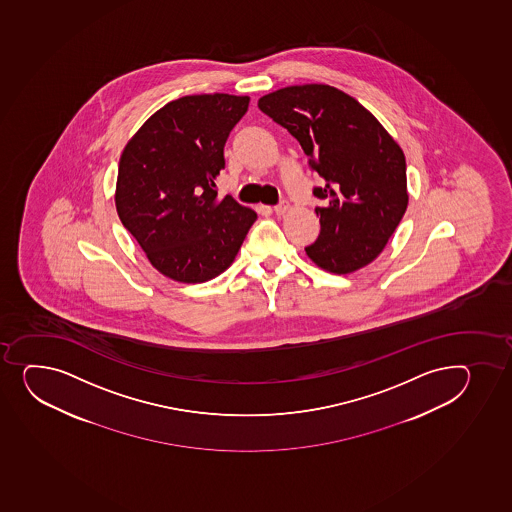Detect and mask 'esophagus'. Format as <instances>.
Segmentation results:
<instances>
[{
  "instance_id": "obj_1",
  "label": "esophagus",
  "mask_w": 512,
  "mask_h": 512,
  "mask_svg": "<svg viewBox=\"0 0 512 512\" xmlns=\"http://www.w3.org/2000/svg\"><path fill=\"white\" fill-rule=\"evenodd\" d=\"M273 210H275L276 216H285L286 212L290 210V202L288 200H281L280 204L273 207Z\"/></svg>"
}]
</instances>
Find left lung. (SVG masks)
<instances>
[{"mask_svg":"<svg viewBox=\"0 0 512 512\" xmlns=\"http://www.w3.org/2000/svg\"><path fill=\"white\" fill-rule=\"evenodd\" d=\"M258 108L295 136L322 178L313 189L320 234L308 258L335 275L372 263L408 207L401 146L354 97L327 84L283 87Z\"/></svg>","mask_w":512,"mask_h":512,"instance_id":"8db88e82","label":"left lung"}]
</instances>
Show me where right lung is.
<instances>
[{"label": "right lung", "instance_id": "obj_1", "mask_svg": "<svg viewBox=\"0 0 512 512\" xmlns=\"http://www.w3.org/2000/svg\"><path fill=\"white\" fill-rule=\"evenodd\" d=\"M248 96L199 94L165 104L124 146L116 210L153 268L180 283H204L231 266L256 212L217 197L229 133Z\"/></svg>", "mask_w": 512, "mask_h": 512}]
</instances>
